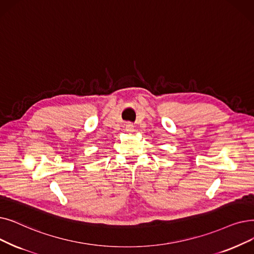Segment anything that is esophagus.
Here are the masks:
<instances>
[{"instance_id":"1","label":"esophagus","mask_w":254,"mask_h":254,"mask_svg":"<svg viewBox=\"0 0 254 254\" xmlns=\"http://www.w3.org/2000/svg\"><path fill=\"white\" fill-rule=\"evenodd\" d=\"M125 129L126 131H127V133H131V131H134V126L131 124H127Z\"/></svg>"}]
</instances>
